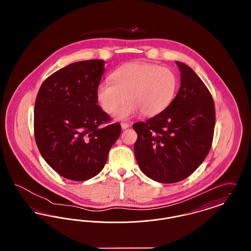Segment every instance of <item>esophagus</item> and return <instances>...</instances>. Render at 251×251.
Wrapping results in <instances>:
<instances>
[{
	"label": "esophagus",
	"instance_id": "obj_1",
	"mask_svg": "<svg viewBox=\"0 0 251 251\" xmlns=\"http://www.w3.org/2000/svg\"><path fill=\"white\" fill-rule=\"evenodd\" d=\"M130 127V125L128 124V123H121V128H122V130H126V129H128Z\"/></svg>",
	"mask_w": 251,
	"mask_h": 251
}]
</instances>
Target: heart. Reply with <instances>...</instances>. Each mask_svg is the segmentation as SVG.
Returning a JSON list of instances; mask_svg holds the SVG:
<instances>
[{"mask_svg":"<svg viewBox=\"0 0 251 251\" xmlns=\"http://www.w3.org/2000/svg\"><path fill=\"white\" fill-rule=\"evenodd\" d=\"M111 80L98 85L96 97L107 114L115 113L128 100L117 112L118 120H129L140 112L146 117L163 113L173 101L179 84L170 69L139 62L120 66L112 72Z\"/></svg>","mask_w":251,"mask_h":251,"instance_id":"b5f03b06","label":"heart"}]
</instances>
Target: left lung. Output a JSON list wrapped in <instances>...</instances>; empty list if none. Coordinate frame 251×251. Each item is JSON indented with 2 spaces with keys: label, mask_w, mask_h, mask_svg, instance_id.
Listing matches in <instances>:
<instances>
[{
  "label": "left lung",
  "mask_w": 251,
  "mask_h": 251,
  "mask_svg": "<svg viewBox=\"0 0 251 251\" xmlns=\"http://www.w3.org/2000/svg\"><path fill=\"white\" fill-rule=\"evenodd\" d=\"M180 87L161 114L132 125L137 133L134 155L145 175L162 183L189 177L208 155L215 130V103L201 79L176 62Z\"/></svg>",
  "instance_id": "obj_1"
}]
</instances>
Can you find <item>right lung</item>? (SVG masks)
<instances>
[{
    "label": "right lung",
    "mask_w": 251,
    "mask_h": 251,
    "mask_svg": "<svg viewBox=\"0 0 251 251\" xmlns=\"http://www.w3.org/2000/svg\"><path fill=\"white\" fill-rule=\"evenodd\" d=\"M104 63H72L49 76L36 96L37 148L49 166L66 179L84 181L95 177L120 137V123L107 124L110 117L97 104Z\"/></svg>",
    "instance_id": "obj_1"
}]
</instances>
